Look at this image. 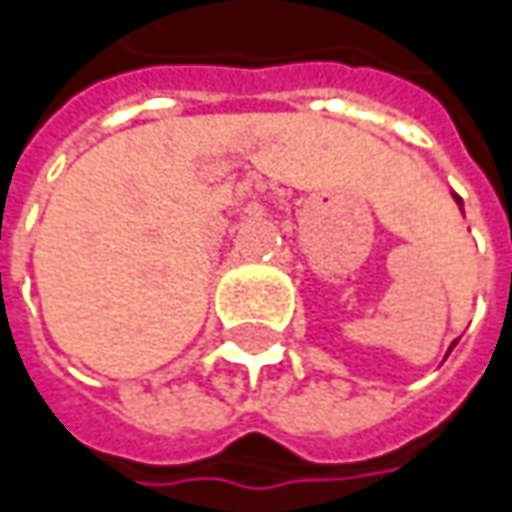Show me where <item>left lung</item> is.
I'll return each instance as SVG.
<instances>
[{
  "instance_id": "8db88e82",
  "label": "left lung",
  "mask_w": 512,
  "mask_h": 512,
  "mask_svg": "<svg viewBox=\"0 0 512 512\" xmlns=\"http://www.w3.org/2000/svg\"><path fill=\"white\" fill-rule=\"evenodd\" d=\"M454 201L460 204V210H462V198H460V195H454ZM454 344H457V341H454ZM448 353H451V350H448Z\"/></svg>"
}]
</instances>
